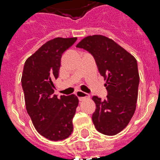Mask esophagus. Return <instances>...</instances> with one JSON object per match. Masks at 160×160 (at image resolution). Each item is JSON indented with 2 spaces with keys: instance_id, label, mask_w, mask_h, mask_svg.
<instances>
[{
  "instance_id": "34e87169",
  "label": "esophagus",
  "mask_w": 160,
  "mask_h": 160,
  "mask_svg": "<svg viewBox=\"0 0 160 160\" xmlns=\"http://www.w3.org/2000/svg\"><path fill=\"white\" fill-rule=\"evenodd\" d=\"M76 95H77L78 98H79V100H80V101H82V100H85V99H89V98H90V95H88V94H86V93L83 92L81 90L77 91V92H76Z\"/></svg>"
}]
</instances>
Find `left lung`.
Masks as SVG:
<instances>
[{"label": "left lung", "instance_id": "1", "mask_svg": "<svg viewBox=\"0 0 160 160\" xmlns=\"http://www.w3.org/2000/svg\"><path fill=\"white\" fill-rule=\"evenodd\" d=\"M76 47L94 56L100 74L106 80V99L92 97L96 105L93 123L101 134H117L128 125L136 109L139 83L136 59L115 41L101 35L87 36Z\"/></svg>", "mask_w": 160, "mask_h": 160}]
</instances>
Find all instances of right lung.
I'll list each match as a JSON object with an SVG mask.
<instances>
[{
    "label": "right lung",
    "mask_w": 160,
    "mask_h": 160,
    "mask_svg": "<svg viewBox=\"0 0 160 160\" xmlns=\"http://www.w3.org/2000/svg\"><path fill=\"white\" fill-rule=\"evenodd\" d=\"M76 37L52 39L26 60L21 77L27 113L40 134L58 141L70 136L79 100L76 95H54V80L59 75L62 54Z\"/></svg>",
    "instance_id": "obj_1"
}]
</instances>
